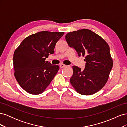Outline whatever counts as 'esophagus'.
<instances>
[{"label":"esophagus","instance_id":"esophagus-1","mask_svg":"<svg viewBox=\"0 0 127 127\" xmlns=\"http://www.w3.org/2000/svg\"><path fill=\"white\" fill-rule=\"evenodd\" d=\"M65 67H66V65H65V64H60V68H64Z\"/></svg>","mask_w":127,"mask_h":127}]
</instances>
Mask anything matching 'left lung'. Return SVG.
Wrapping results in <instances>:
<instances>
[{"mask_svg": "<svg viewBox=\"0 0 127 127\" xmlns=\"http://www.w3.org/2000/svg\"><path fill=\"white\" fill-rule=\"evenodd\" d=\"M66 40L79 56L85 57L84 70L72 66L70 83L78 93L90 95L104 86L113 67L110 47L107 42L91 30L83 29L68 33Z\"/></svg>", "mask_w": 127, "mask_h": 127, "instance_id": "left-lung-1", "label": "left lung"}]
</instances>
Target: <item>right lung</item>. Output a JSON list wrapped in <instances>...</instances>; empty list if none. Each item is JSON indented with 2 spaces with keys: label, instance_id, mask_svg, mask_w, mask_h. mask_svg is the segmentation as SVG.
I'll use <instances>...</instances> for the list:
<instances>
[{
  "label": "right lung",
  "instance_id": "obj_1",
  "mask_svg": "<svg viewBox=\"0 0 127 127\" xmlns=\"http://www.w3.org/2000/svg\"><path fill=\"white\" fill-rule=\"evenodd\" d=\"M64 34L41 31L26 37L15 50L13 56L15 77L28 93H43L58 71V65H52L45 60L54 53L56 43Z\"/></svg>",
  "mask_w": 127,
  "mask_h": 127
}]
</instances>
